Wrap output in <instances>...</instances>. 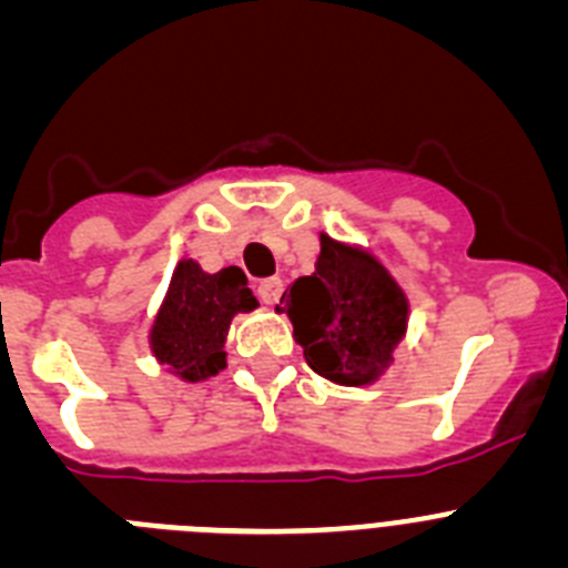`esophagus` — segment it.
Returning <instances> with one entry per match:
<instances>
[{
  "label": "esophagus",
  "mask_w": 568,
  "mask_h": 568,
  "mask_svg": "<svg viewBox=\"0 0 568 568\" xmlns=\"http://www.w3.org/2000/svg\"><path fill=\"white\" fill-rule=\"evenodd\" d=\"M255 293H258V298L264 301L267 307H275V304H278V301H281V293H284V281H281V278L261 281Z\"/></svg>",
  "instance_id": "1"
}]
</instances>
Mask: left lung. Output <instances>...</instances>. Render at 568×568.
<instances>
[{"label": "left lung", "mask_w": 568, "mask_h": 568, "mask_svg": "<svg viewBox=\"0 0 568 568\" xmlns=\"http://www.w3.org/2000/svg\"><path fill=\"white\" fill-rule=\"evenodd\" d=\"M310 369L341 386L375 384L404 341L409 298L369 250L321 233L315 273L281 295Z\"/></svg>", "instance_id": "left-lung-1"}]
</instances>
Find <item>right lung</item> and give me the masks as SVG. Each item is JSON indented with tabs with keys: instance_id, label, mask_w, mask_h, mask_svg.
<instances>
[{
	"instance_id": "right-lung-1",
	"label": "right lung",
	"mask_w": 568,
	"mask_h": 568,
	"mask_svg": "<svg viewBox=\"0 0 568 568\" xmlns=\"http://www.w3.org/2000/svg\"><path fill=\"white\" fill-rule=\"evenodd\" d=\"M255 307L258 301L239 267L204 273L199 261L182 258L150 327V353L187 384L213 378L227 366L230 324Z\"/></svg>"
}]
</instances>
